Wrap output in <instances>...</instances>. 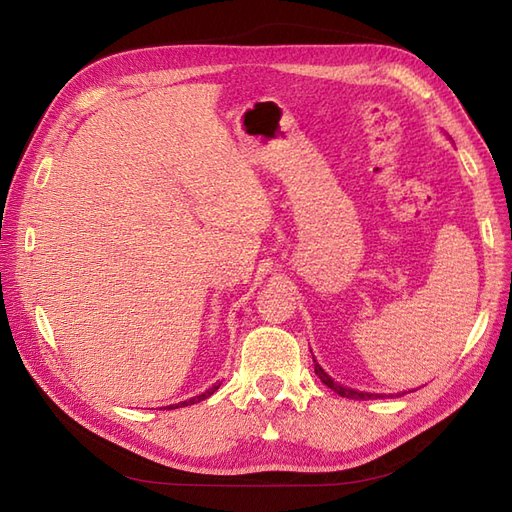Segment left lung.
<instances>
[{
  "label": "left lung",
  "mask_w": 512,
  "mask_h": 512,
  "mask_svg": "<svg viewBox=\"0 0 512 512\" xmlns=\"http://www.w3.org/2000/svg\"><path fill=\"white\" fill-rule=\"evenodd\" d=\"M316 363V361H314ZM316 374H318V378L329 386V389H333L337 395H342V397H348V399H371V397H384V395H374V393H359V391H354V389H346V386H342V384H337L327 371H324L318 363H316Z\"/></svg>",
  "instance_id": "left-lung-1"
}]
</instances>
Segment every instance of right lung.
I'll use <instances>...</instances> for the list:
<instances>
[{"label": "right lung", "mask_w": 512, "mask_h": 512, "mask_svg": "<svg viewBox=\"0 0 512 512\" xmlns=\"http://www.w3.org/2000/svg\"><path fill=\"white\" fill-rule=\"evenodd\" d=\"M220 389V384H213L209 391H205L203 395H196V397H192V399H188V401H181V404H175V406H168V408H183V406H192V404H198V401H203V399H207V397H211L215 391Z\"/></svg>", "instance_id": "right-lung-1"}]
</instances>
